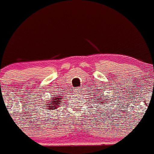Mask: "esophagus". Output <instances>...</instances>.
<instances>
[{"label": "esophagus", "mask_w": 154, "mask_h": 154, "mask_svg": "<svg viewBox=\"0 0 154 154\" xmlns=\"http://www.w3.org/2000/svg\"><path fill=\"white\" fill-rule=\"evenodd\" d=\"M74 93H80V89H79V88L75 89V90H74Z\"/></svg>", "instance_id": "1"}]
</instances>
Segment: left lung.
<instances>
[{
	"label": "left lung",
	"mask_w": 154,
	"mask_h": 154,
	"mask_svg": "<svg viewBox=\"0 0 154 154\" xmlns=\"http://www.w3.org/2000/svg\"><path fill=\"white\" fill-rule=\"evenodd\" d=\"M103 91H104V90H103ZM108 97H109V96H108ZM107 97H106V96H104V94H103V93H101V90H99L98 95H97V99L95 100V102H96V103L98 102V103H100V105L107 104ZM109 100H111V99H109ZM110 103H111V102H110Z\"/></svg>",
	"instance_id": "obj_1"
}]
</instances>
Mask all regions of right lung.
Here are the masks:
<instances>
[{
    "instance_id": "add662e5",
    "label": "right lung",
    "mask_w": 154,
    "mask_h": 154,
    "mask_svg": "<svg viewBox=\"0 0 154 154\" xmlns=\"http://www.w3.org/2000/svg\"><path fill=\"white\" fill-rule=\"evenodd\" d=\"M52 100H49V101L47 102L44 106L45 107V109H48L49 111L56 109L57 108L59 107L60 104H61V100L62 99V96H57V97H52Z\"/></svg>"
}]
</instances>
